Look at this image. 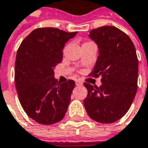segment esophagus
I'll list each match as a JSON object with an SVG mask.
<instances>
[{
    "instance_id": "esophagus-1",
    "label": "esophagus",
    "mask_w": 148,
    "mask_h": 148,
    "mask_svg": "<svg viewBox=\"0 0 148 148\" xmlns=\"http://www.w3.org/2000/svg\"><path fill=\"white\" fill-rule=\"evenodd\" d=\"M75 84H76L77 86H80V85L83 84V82L81 80H79V79H78V80L75 81Z\"/></svg>"
}]
</instances>
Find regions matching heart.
Segmentation results:
<instances>
[{"mask_svg":"<svg viewBox=\"0 0 148 148\" xmlns=\"http://www.w3.org/2000/svg\"><path fill=\"white\" fill-rule=\"evenodd\" d=\"M84 44H85V43H84Z\"/></svg>","mask_w":148,"mask_h":148,"instance_id":"heart-1","label":"heart"}]
</instances>
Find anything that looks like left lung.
I'll return each mask as SVG.
<instances>
[{
    "label": "left lung",
    "instance_id": "8db88e82",
    "mask_svg": "<svg viewBox=\"0 0 148 148\" xmlns=\"http://www.w3.org/2000/svg\"><path fill=\"white\" fill-rule=\"evenodd\" d=\"M88 36L99 48V56L89 76H101L102 84L99 88L84 84L88 90L84 104L93 120L112 123L125 115L137 93L136 49L129 36L114 26L93 29Z\"/></svg>",
    "mask_w": 148,
    "mask_h": 148
}]
</instances>
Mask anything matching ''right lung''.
I'll return each instance as SVG.
<instances>
[{
	"label": "right lung",
	"instance_id": "1",
	"mask_svg": "<svg viewBox=\"0 0 148 148\" xmlns=\"http://www.w3.org/2000/svg\"><path fill=\"white\" fill-rule=\"evenodd\" d=\"M77 33L38 28L17 50L15 83L19 100L29 118L40 124L56 123L67 112L75 82L57 83L54 69L62 61L65 43Z\"/></svg>",
	"mask_w": 148,
	"mask_h": 148
}]
</instances>
